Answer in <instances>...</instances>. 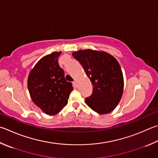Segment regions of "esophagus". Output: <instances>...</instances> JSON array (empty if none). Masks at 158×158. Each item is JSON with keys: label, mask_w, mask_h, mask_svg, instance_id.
Returning <instances> with one entry per match:
<instances>
[{"label": "esophagus", "mask_w": 158, "mask_h": 158, "mask_svg": "<svg viewBox=\"0 0 158 158\" xmlns=\"http://www.w3.org/2000/svg\"><path fill=\"white\" fill-rule=\"evenodd\" d=\"M73 86L74 87V88H77V84H76V81H74L73 82Z\"/></svg>", "instance_id": "esophagus-1"}]
</instances>
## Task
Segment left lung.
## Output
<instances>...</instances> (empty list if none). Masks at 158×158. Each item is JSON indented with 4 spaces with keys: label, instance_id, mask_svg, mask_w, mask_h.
I'll return each instance as SVG.
<instances>
[{
    "label": "left lung",
    "instance_id": "left-lung-1",
    "mask_svg": "<svg viewBox=\"0 0 158 158\" xmlns=\"http://www.w3.org/2000/svg\"><path fill=\"white\" fill-rule=\"evenodd\" d=\"M73 56L84 68L93 85L85 104L99 114L113 111L124 90V77L117 59L106 52L90 49L74 52Z\"/></svg>",
    "mask_w": 158,
    "mask_h": 158
}]
</instances>
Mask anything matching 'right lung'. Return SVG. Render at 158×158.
Masks as SVG:
<instances>
[{"mask_svg": "<svg viewBox=\"0 0 158 158\" xmlns=\"http://www.w3.org/2000/svg\"><path fill=\"white\" fill-rule=\"evenodd\" d=\"M61 52H54L43 57L30 71L27 88L33 102L45 114L54 115L68 104L73 90L72 83L66 81L64 71L59 66Z\"/></svg>", "mask_w": 158, "mask_h": 158, "instance_id": "add662e5", "label": "right lung"}]
</instances>
